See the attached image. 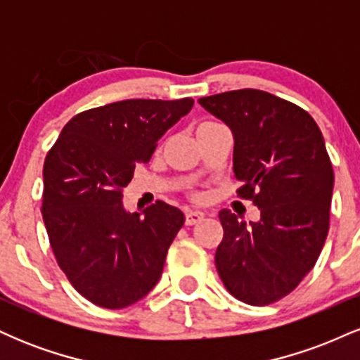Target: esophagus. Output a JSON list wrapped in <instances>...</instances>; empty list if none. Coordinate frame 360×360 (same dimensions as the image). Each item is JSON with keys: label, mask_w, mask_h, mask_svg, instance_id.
Wrapping results in <instances>:
<instances>
[{"label": "esophagus", "mask_w": 360, "mask_h": 360, "mask_svg": "<svg viewBox=\"0 0 360 360\" xmlns=\"http://www.w3.org/2000/svg\"><path fill=\"white\" fill-rule=\"evenodd\" d=\"M205 218V213L194 212V210H188L186 212V225H196Z\"/></svg>", "instance_id": "34e87169"}]
</instances>
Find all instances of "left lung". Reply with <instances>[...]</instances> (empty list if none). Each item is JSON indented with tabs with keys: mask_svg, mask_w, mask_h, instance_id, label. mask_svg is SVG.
Returning a JSON list of instances; mask_svg holds the SVG:
<instances>
[{
	"mask_svg": "<svg viewBox=\"0 0 360 360\" xmlns=\"http://www.w3.org/2000/svg\"><path fill=\"white\" fill-rule=\"evenodd\" d=\"M233 131L237 196L260 210L245 225L218 213L223 240L214 254L229 292L252 307L288 296L315 266L330 226L333 169L308 111L259 89L200 98Z\"/></svg>",
	"mask_w": 360,
	"mask_h": 360,
	"instance_id": "left-lung-1",
	"label": "left lung"
}]
</instances>
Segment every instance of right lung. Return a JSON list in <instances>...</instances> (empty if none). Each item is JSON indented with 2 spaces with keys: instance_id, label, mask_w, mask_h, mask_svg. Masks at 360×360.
Returning a JSON list of instances; mask_svg holds the SVG:
<instances>
[{
  "instance_id": "add662e5",
  "label": "right lung",
  "mask_w": 360,
  "mask_h": 360,
  "mask_svg": "<svg viewBox=\"0 0 360 360\" xmlns=\"http://www.w3.org/2000/svg\"><path fill=\"white\" fill-rule=\"evenodd\" d=\"M193 103L125 100L81 111L47 152L42 217L49 242L69 283L98 307L134 304L162 274L184 214L164 201L143 214L127 213L123 188Z\"/></svg>"
}]
</instances>
